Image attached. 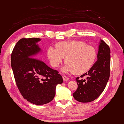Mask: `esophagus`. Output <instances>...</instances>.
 I'll return each mask as SVG.
<instances>
[{
	"label": "esophagus",
	"instance_id": "esophagus-1",
	"mask_svg": "<svg viewBox=\"0 0 124 124\" xmlns=\"http://www.w3.org/2000/svg\"><path fill=\"white\" fill-rule=\"evenodd\" d=\"M62 79H63V80L64 81H68L69 80V78L68 77H66V76H64L62 77Z\"/></svg>",
	"mask_w": 124,
	"mask_h": 124
}]
</instances>
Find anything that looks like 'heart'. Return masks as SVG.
I'll list each match as a JSON object with an SVG mask.
<instances>
[{
    "mask_svg": "<svg viewBox=\"0 0 124 124\" xmlns=\"http://www.w3.org/2000/svg\"><path fill=\"white\" fill-rule=\"evenodd\" d=\"M47 54L52 67H59L65 58L66 64L62 69L63 72L82 74L92 67L96 60L97 51L94 47L85 42L72 40L58 43L55 48L50 47Z\"/></svg>",
    "mask_w": 124,
    "mask_h": 124,
    "instance_id": "obj_1",
    "label": "heart"
}]
</instances>
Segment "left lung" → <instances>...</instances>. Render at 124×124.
<instances>
[{
    "instance_id": "8db88e82",
    "label": "left lung",
    "mask_w": 124,
    "mask_h": 124,
    "mask_svg": "<svg viewBox=\"0 0 124 124\" xmlns=\"http://www.w3.org/2000/svg\"><path fill=\"white\" fill-rule=\"evenodd\" d=\"M111 51L108 45L100 40L97 61L87 72L80 76L86 79L76 78L78 88L73 93L74 98L81 102H88L97 99L103 92L110 73Z\"/></svg>"
}]
</instances>
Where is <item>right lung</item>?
Returning a JSON list of instances; mask_svg holds the SVG:
<instances>
[{
    "label": "right lung",
    "mask_w": 124,
    "mask_h": 124,
    "mask_svg": "<svg viewBox=\"0 0 124 124\" xmlns=\"http://www.w3.org/2000/svg\"><path fill=\"white\" fill-rule=\"evenodd\" d=\"M40 40L21 39L11 54V67L19 90L24 99L37 105L52 101L56 86L63 81L58 71L39 59L41 49L37 43Z\"/></svg>",
    "instance_id": "1"
}]
</instances>
